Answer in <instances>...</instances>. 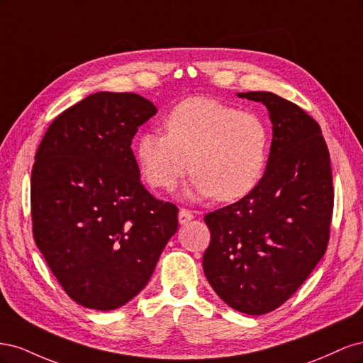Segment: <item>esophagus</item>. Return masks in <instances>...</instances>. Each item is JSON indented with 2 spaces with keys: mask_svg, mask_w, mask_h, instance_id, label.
<instances>
[{
  "mask_svg": "<svg viewBox=\"0 0 363 363\" xmlns=\"http://www.w3.org/2000/svg\"><path fill=\"white\" fill-rule=\"evenodd\" d=\"M192 218H194V213L191 211H188V208H180V212H179V221H180V224L189 223Z\"/></svg>",
  "mask_w": 363,
  "mask_h": 363,
  "instance_id": "34e87169",
  "label": "esophagus"
}]
</instances>
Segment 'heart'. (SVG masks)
<instances>
[{
  "label": "heart",
  "mask_w": 363,
  "mask_h": 363,
  "mask_svg": "<svg viewBox=\"0 0 363 363\" xmlns=\"http://www.w3.org/2000/svg\"><path fill=\"white\" fill-rule=\"evenodd\" d=\"M163 127L167 133L148 131L136 144L140 172L155 188L174 189L191 169L188 199L230 203L251 194L265 175L271 138L255 113L192 96L172 108Z\"/></svg>",
  "instance_id": "heart-1"
}]
</instances>
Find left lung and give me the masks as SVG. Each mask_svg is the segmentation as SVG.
I'll list each match as a JSON object with an SVG mask.
<instances>
[{"label":"left lung","mask_w":363,"mask_h":363,"mask_svg":"<svg viewBox=\"0 0 363 363\" xmlns=\"http://www.w3.org/2000/svg\"><path fill=\"white\" fill-rule=\"evenodd\" d=\"M238 96L267 106L269 159L255 191L204 216L211 244L203 268L230 307L263 315L289 300L324 256L335 191L330 155L312 116L271 92Z\"/></svg>","instance_id":"1"}]
</instances>
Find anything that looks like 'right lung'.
<instances>
[{"instance_id":"1","label":"right lung","mask_w":363,"mask_h":363,"mask_svg":"<svg viewBox=\"0 0 363 363\" xmlns=\"http://www.w3.org/2000/svg\"><path fill=\"white\" fill-rule=\"evenodd\" d=\"M157 108L96 92L50 124L31 169L33 236L54 277L87 309L113 311L147 286L179 208L140 183L131 150Z\"/></svg>"}]
</instances>
